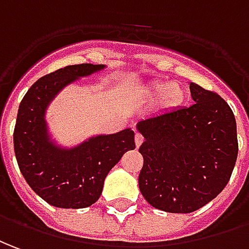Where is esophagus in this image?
Returning a JSON list of instances; mask_svg holds the SVG:
<instances>
[{"label": "esophagus", "instance_id": "esophagus-1", "mask_svg": "<svg viewBox=\"0 0 249 249\" xmlns=\"http://www.w3.org/2000/svg\"><path fill=\"white\" fill-rule=\"evenodd\" d=\"M134 141H135V146L140 147L141 146V143L143 142V137H142L140 133H135V137H134Z\"/></svg>", "mask_w": 249, "mask_h": 249}]
</instances>
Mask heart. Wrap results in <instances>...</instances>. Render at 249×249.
I'll use <instances>...</instances> for the list:
<instances>
[{"mask_svg":"<svg viewBox=\"0 0 249 249\" xmlns=\"http://www.w3.org/2000/svg\"><path fill=\"white\" fill-rule=\"evenodd\" d=\"M145 93L150 97L159 96L160 103L162 106H175L180 102L181 96H183V90L180 88L178 82H169V84H161V82H156L149 85L145 89Z\"/></svg>","mask_w":249,"mask_h":249,"instance_id":"obj_1","label":"heart"}]
</instances>
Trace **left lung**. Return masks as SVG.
<instances>
[{
    "label": "left lung",
    "instance_id": "8db88e82",
    "mask_svg": "<svg viewBox=\"0 0 249 249\" xmlns=\"http://www.w3.org/2000/svg\"><path fill=\"white\" fill-rule=\"evenodd\" d=\"M193 106L138 122L145 141L138 186L143 198L168 213H193L218 195L237 160L236 119L215 92L191 82Z\"/></svg>",
    "mask_w": 249,
    "mask_h": 249
}]
</instances>
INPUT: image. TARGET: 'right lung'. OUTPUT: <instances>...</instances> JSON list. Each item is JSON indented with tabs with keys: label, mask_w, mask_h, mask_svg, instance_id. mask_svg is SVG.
Instances as JSON below:
<instances>
[{
	"label": "right lung",
	"mask_w": 249,
	"mask_h": 249,
	"mask_svg": "<svg viewBox=\"0 0 249 249\" xmlns=\"http://www.w3.org/2000/svg\"><path fill=\"white\" fill-rule=\"evenodd\" d=\"M104 69V65H71L44 75L20 103L13 145L24 179L42 199L55 207L82 209L100 198L104 179L127 150L135 149L134 131L96 135L63 149L51 142L46 108L66 85Z\"/></svg>",
	"instance_id": "1"
}]
</instances>
